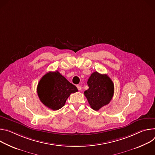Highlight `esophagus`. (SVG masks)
Returning a JSON list of instances; mask_svg holds the SVG:
<instances>
[{
	"label": "esophagus",
	"mask_w": 155,
	"mask_h": 155,
	"mask_svg": "<svg viewBox=\"0 0 155 155\" xmlns=\"http://www.w3.org/2000/svg\"><path fill=\"white\" fill-rule=\"evenodd\" d=\"M77 88L79 91H81L82 90V87L81 86V85H77Z\"/></svg>",
	"instance_id": "esophagus-1"
}]
</instances>
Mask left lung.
I'll return each instance as SVG.
<instances>
[{
  "instance_id": "1",
  "label": "left lung",
  "mask_w": 155,
  "mask_h": 155,
  "mask_svg": "<svg viewBox=\"0 0 155 155\" xmlns=\"http://www.w3.org/2000/svg\"><path fill=\"white\" fill-rule=\"evenodd\" d=\"M87 85L89 89L84 92V95L93 110L98 111L109 104L114 94V84L107 74L93 73Z\"/></svg>"
}]
</instances>
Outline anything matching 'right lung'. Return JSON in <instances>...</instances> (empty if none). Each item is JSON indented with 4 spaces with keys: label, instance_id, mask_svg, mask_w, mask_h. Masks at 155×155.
I'll use <instances>...</instances> for the list:
<instances>
[{
    "label": "right lung",
    "instance_id": "1",
    "mask_svg": "<svg viewBox=\"0 0 155 155\" xmlns=\"http://www.w3.org/2000/svg\"><path fill=\"white\" fill-rule=\"evenodd\" d=\"M78 91L75 85L57 71L46 73L39 82L37 87L41 102L52 110L62 108L71 94Z\"/></svg>",
    "mask_w": 155,
    "mask_h": 155
}]
</instances>
